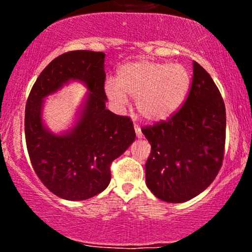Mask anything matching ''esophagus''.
Returning <instances> with one entry per match:
<instances>
[{
  "label": "esophagus",
  "mask_w": 252,
  "mask_h": 252,
  "mask_svg": "<svg viewBox=\"0 0 252 252\" xmlns=\"http://www.w3.org/2000/svg\"><path fill=\"white\" fill-rule=\"evenodd\" d=\"M134 128H135V132H136V136H137L138 138H141L142 137V131H141V126H138V124H134Z\"/></svg>",
  "instance_id": "esophagus-1"
}]
</instances>
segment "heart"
<instances>
[{"label":"heart","instance_id":"heart-1","mask_svg":"<svg viewBox=\"0 0 252 252\" xmlns=\"http://www.w3.org/2000/svg\"><path fill=\"white\" fill-rule=\"evenodd\" d=\"M192 82L189 71L180 63L149 60L124 65L117 74V84H105L108 97L117 106L135 97L138 114L148 121H162L172 116L186 98Z\"/></svg>","mask_w":252,"mask_h":252}]
</instances>
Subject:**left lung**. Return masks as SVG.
Here are the masks:
<instances>
[{
  "label": "left lung",
  "instance_id": "8db88e82",
  "mask_svg": "<svg viewBox=\"0 0 252 252\" xmlns=\"http://www.w3.org/2000/svg\"><path fill=\"white\" fill-rule=\"evenodd\" d=\"M142 132L152 146L146 184L156 198L185 202L212 184L224 158L226 111L204 67L193 62L192 85L181 108Z\"/></svg>",
  "mask_w": 252,
  "mask_h": 252
}]
</instances>
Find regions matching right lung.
<instances>
[{"mask_svg":"<svg viewBox=\"0 0 252 252\" xmlns=\"http://www.w3.org/2000/svg\"><path fill=\"white\" fill-rule=\"evenodd\" d=\"M103 52L71 51L52 60L34 83L26 103L25 135L32 166L53 194L85 200L99 194L111 180L112 161L135 141L132 121L105 109ZM70 80L89 89L80 121L63 135L43 126L42 100Z\"/></svg>","mask_w":252,"mask_h":252,"instance_id":"1","label":"right lung"}]
</instances>
